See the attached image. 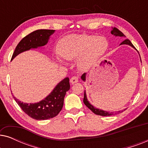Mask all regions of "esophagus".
Returning a JSON list of instances; mask_svg holds the SVG:
<instances>
[{
	"label": "esophagus",
	"mask_w": 148,
	"mask_h": 148,
	"mask_svg": "<svg viewBox=\"0 0 148 148\" xmlns=\"http://www.w3.org/2000/svg\"><path fill=\"white\" fill-rule=\"evenodd\" d=\"M70 82L72 84H76V83L78 82V77L76 76H74L71 77V79H70Z\"/></svg>",
	"instance_id": "obj_1"
}]
</instances>
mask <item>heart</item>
Returning <instances> with one entry per match:
<instances>
[{
	"label": "heart",
	"instance_id": "heart-1",
	"mask_svg": "<svg viewBox=\"0 0 148 148\" xmlns=\"http://www.w3.org/2000/svg\"><path fill=\"white\" fill-rule=\"evenodd\" d=\"M108 40L104 36L88 34L70 35L58 42V53L67 61L77 60L79 68L86 70L96 63L108 49Z\"/></svg>",
	"mask_w": 148,
	"mask_h": 148
}]
</instances>
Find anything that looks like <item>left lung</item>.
<instances>
[{"label": "left lung", "mask_w": 148, "mask_h": 148, "mask_svg": "<svg viewBox=\"0 0 148 148\" xmlns=\"http://www.w3.org/2000/svg\"><path fill=\"white\" fill-rule=\"evenodd\" d=\"M110 33L112 34L113 36H120V37H125V36L123 34L122 32H121L120 30H119L116 27H114V28H112V30H111ZM122 44H126V45H129L131 46V47H133V48H135V50H136V48L134 47V46L133 45L132 43H131V41L128 39H126L124 41L122 42L121 43L120 45H122ZM86 73H85L82 75V76L81 77V78H82V79L84 81V82H86ZM84 102L86 106L88 107V108H90L91 110L94 113V114H98V115H100V116H111V115H114V114H116L117 113H121L122 112L123 110H119L118 112H108V111H105V110H101V109H99V108H96V107H94L93 105H92L90 104V102H89V101L88 100V98H87V96H86V90H85L84 92Z\"/></svg>", "instance_id": "8db88e82"}]
</instances>
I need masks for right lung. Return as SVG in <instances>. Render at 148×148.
I'll list each match as a JSON object with an SVG mask.
<instances>
[{
  "label": "right lung",
  "instance_id": "add662e5",
  "mask_svg": "<svg viewBox=\"0 0 148 148\" xmlns=\"http://www.w3.org/2000/svg\"><path fill=\"white\" fill-rule=\"evenodd\" d=\"M54 32L55 30L53 29H38L28 34L16 46L11 60L21 52L45 46ZM69 89V79L66 77L56 85L49 95L39 102L24 103L13 96L25 114L36 120L43 121L53 118L60 112L63 106L66 92Z\"/></svg>",
  "mask_w": 148,
  "mask_h": 148
}]
</instances>
